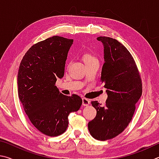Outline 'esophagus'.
I'll use <instances>...</instances> for the list:
<instances>
[{
    "instance_id": "1",
    "label": "esophagus",
    "mask_w": 159,
    "mask_h": 159,
    "mask_svg": "<svg viewBox=\"0 0 159 159\" xmlns=\"http://www.w3.org/2000/svg\"><path fill=\"white\" fill-rule=\"evenodd\" d=\"M90 104V101L89 99H87L85 98H82V105H84V106H87Z\"/></svg>"
}]
</instances>
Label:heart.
<instances>
[{
	"instance_id": "heart-1",
	"label": "heart",
	"mask_w": 159,
	"mask_h": 159,
	"mask_svg": "<svg viewBox=\"0 0 159 159\" xmlns=\"http://www.w3.org/2000/svg\"><path fill=\"white\" fill-rule=\"evenodd\" d=\"M83 59H84L85 63L91 62V61H97V58L94 57L92 54H90V53H86L83 56Z\"/></svg>"
}]
</instances>
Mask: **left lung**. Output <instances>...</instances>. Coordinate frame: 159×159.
<instances>
[{"mask_svg": "<svg viewBox=\"0 0 159 159\" xmlns=\"http://www.w3.org/2000/svg\"><path fill=\"white\" fill-rule=\"evenodd\" d=\"M103 44L104 64L101 82L106 89L104 106L91 102L96 110L95 119L88 124L90 134L96 140H107L117 136L132 119L135 103L142 95V82L132 55L115 39L98 37Z\"/></svg>", "mask_w": 159, "mask_h": 159, "instance_id": "1", "label": "left lung"}]
</instances>
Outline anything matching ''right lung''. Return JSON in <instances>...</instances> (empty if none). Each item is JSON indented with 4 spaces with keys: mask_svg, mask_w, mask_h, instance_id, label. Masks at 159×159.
<instances>
[{
    "mask_svg": "<svg viewBox=\"0 0 159 159\" xmlns=\"http://www.w3.org/2000/svg\"><path fill=\"white\" fill-rule=\"evenodd\" d=\"M73 40L53 36L33 45L25 54L17 75L18 93L25 112L36 129L54 137L66 131L70 113L82 104L79 96H65L55 83L65 72Z\"/></svg>",
    "mask_w": 159,
    "mask_h": 159,
    "instance_id": "right-lung-1",
    "label": "right lung"
}]
</instances>
